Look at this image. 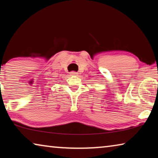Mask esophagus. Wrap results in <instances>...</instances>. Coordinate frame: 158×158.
I'll return each mask as SVG.
<instances>
[{"label": "esophagus", "instance_id": "obj_1", "mask_svg": "<svg viewBox=\"0 0 158 158\" xmlns=\"http://www.w3.org/2000/svg\"><path fill=\"white\" fill-rule=\"evenodd\" d=\"M69 75L70 76H78L79 74L76 73V72H71V73H69Z\"/></svg>", "mask_w": 158, "mask_h": 158}]
</instances>
